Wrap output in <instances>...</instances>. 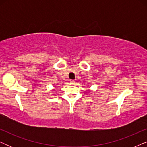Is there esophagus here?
<instances>
[{
	"label": "esophagus",
	"mask_w": 147,
	"mask_h": 147,
	"mask_svg": "<svg viewBox=\"0 0 147 147\" xmlns=\"http://www.w3.org/2000/svg\"><path fill=\"white\" fill-rule=\"evenodd\" d=\"M70 84H75V81H74V80H70Z\"/></svg>",
	"instance_id": "1"
}]
</instances>
